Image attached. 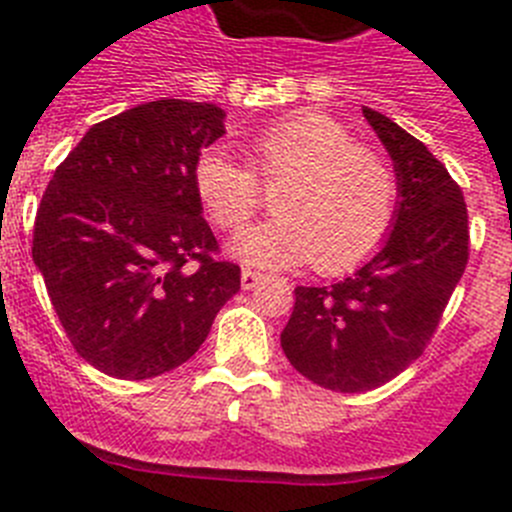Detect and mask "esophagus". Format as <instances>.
Wrapping results in <instances>:
<instances>
[{"label":"esophagus","instance_id":"1","mask_svg":"<svg viewBox=\"0 0 512 512\" xmlns=\"http://www.w3.org/2000/svg\"><path fill=\"white\" fill-rule=\"evenodd\" d=\"M261 279H264V274H261V271H253V269H243L241 271V287L243 289L259 287Z\"/></svg>","mask_w":512,"mask_h":512}]
</instances>
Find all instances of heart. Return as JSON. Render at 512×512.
Wrapping results in <instances>:
<instances>
[{
  "mask_svg": "<svg viewBox=\"0 0 512 512\" xmlns=\"http://www.w3.org/2000/svg\"><path fill=\"white\" fill-rule=\"evenodd\" d=\"M194 194L220 230L235 233L274 197L277 217L235 238L246 264L300 266L338 274L369 259L395 220L397 179L379 153L328 115L302 112L246 140V166L210 148L192 169Z\"/></svg>",
  "mask_w": 512,
  "mask_h": 512,
  "instance_id": "1",
  "label": "heart"
}]
</instances>
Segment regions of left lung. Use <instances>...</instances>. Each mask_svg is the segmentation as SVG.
<instances>
[{"label":"left lung","mask_w":512,"mask_h":512,"mask_svg":"<svg viewBox=\"0 0 512 512\" xmlns=\"http://www.w3.org/2000/svg\"><path fill=\"white\" fill-rule=\"evenodd\" d=\"M390 151L400 202L390 238L356 274L295 287L282 348L302 377L333 392H366L425 351L469 261V215L459 184L418 138L364 107Z\"/></svg>","instance_id":"8db88e82"}]
</instances>
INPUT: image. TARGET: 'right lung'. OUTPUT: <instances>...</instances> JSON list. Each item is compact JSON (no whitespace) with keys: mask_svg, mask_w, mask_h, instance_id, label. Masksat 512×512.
<instances>
[{"mask_svg":"<svg viewBox=\"0 0 512 512\" xmlns=\"http://www.w3.org/2000/svg\"><path fill=\"white\" fill-rule=\"evenodd\" d=\"M223 120L210 102L138 104L92 125L53 171L33 261L71 346L99 372L151 379L182 366L241 289L192 184Z\"/></svg>","mask_w":512,"mask_h":512,"instance_id":"obj_1","label":"right lung"}]
</instances>
